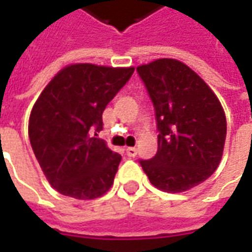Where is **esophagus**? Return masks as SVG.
<instances>
[{"instance_id": "esophagus-1", "label": "esophagus", "mask_w": 252, "mask_h": 252, "mask_svg": "<svg viewBox=\"0 0 252 252\" xmlns=\"http://www.w3.org/2000/svg\"><path fill=\"white\" fill-rule=\"evenodd\" d=\"M126 155H127V157H136V155H137V148H134V147H127V148H126Z\"/></svg>"}]
</instances>
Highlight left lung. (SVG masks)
<instances>
[{
    "mask_svg": "<svg viewBox=\"0 0 252 252\" xmlns=\"http://www.w3.org/2000/svg\"><path fill=\"white\" fill-rule=\"evenodd\" d=\"M155 109L158 151L140 165L157 189L182 193L205 182L220 162L226 116L214 91L176 59L137 67Z\"/></svg>",
    "mask_w": 252,
    "mask_h": 252,
    "instance_id": "8db88e82",
    "label": "left lung"
}]
</instances>
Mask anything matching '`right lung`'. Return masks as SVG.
Here are the masks:
<instances>
[{
	"instance_id": "right-lung-1",
	"label": "right lung",
	"mask_w": 252,
	"mask_h": 252,
	"mask_svg": "<svg viewBox=\"0 0 252 252\" xmlns=\"http://www.w3.org/2000/svg\"><path fill=\"white\" fill-rule=\"evenodd\" d=\"M134 67L76 63L62 69L35 101L29 138L44 175L58 193L93 200L114 183L122 157L95 137L102 112Z\"/></svg>"
}]
</instances>
